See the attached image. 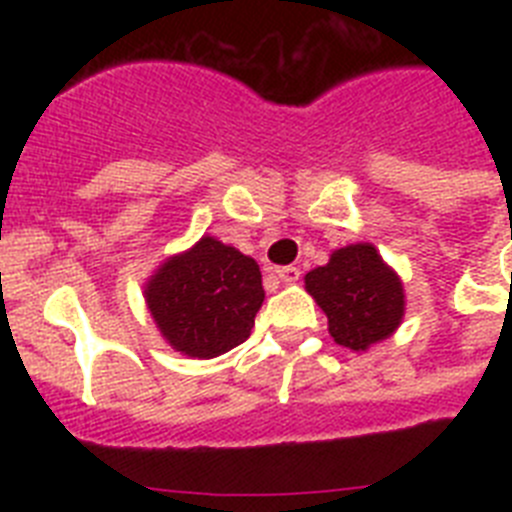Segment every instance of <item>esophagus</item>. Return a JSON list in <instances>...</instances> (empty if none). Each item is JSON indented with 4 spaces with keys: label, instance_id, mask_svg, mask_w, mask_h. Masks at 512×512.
Listing matches in <instances>:
<instances>
[{
    "label": "esophagus",
    "instance_id": "34e87169",
    "mask_svg": "<svg viewBox=\"0 0 512 512\" xmlns=\"http://www.w3.org/2000/svg\"><path fill=\"white\" fill-rule=\"evenodd\" d=\"M277 277L282 279L284 284H295L300 282V269H297V266H282V269H277Z\"/></svg>",
    "mask_w": 512,
    "mask_h": 512
}]
</instances>
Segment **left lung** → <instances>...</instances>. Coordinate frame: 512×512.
<instances>
[{
	"label": "left lung",
	"mask_w": 512,
	"mask_h": 512,
	"mask_svg": "<svg viewBox=\"0 0 512 512\" xmlns=\"http://www.w3.org/2000/svg\"><path fill=\"white\" fill-rule=\"evenodd\" d=\"M305 289L328 315L338 346L366 351L397 330L405 315L402 282L372 243L333 251L325 266L305 274Z\"/></svg>",
	"instance_id": "obj_1"
}]
</instances>
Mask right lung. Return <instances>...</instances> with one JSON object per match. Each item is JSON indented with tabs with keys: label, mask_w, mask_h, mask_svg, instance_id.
Returning <instances> with one entry per match:
<instances>
[{
	"label": "right lung",
	"mask_w": 512,
	"mask_h": 512,
	"mask_svg": "<svg viewBox=\"0 0 512 512\" xmlns=\"http://www.w3.org/2000/svg\"><path fill=\"white\" fill-rule=\"evenodd\" d=\"M146 302L176 351L215 359L251 336L264 302L259 264L205 235L158 266L146 284Z\"/></svg>",
	"instance_id": "right-lung-1"
}]
</instances>
